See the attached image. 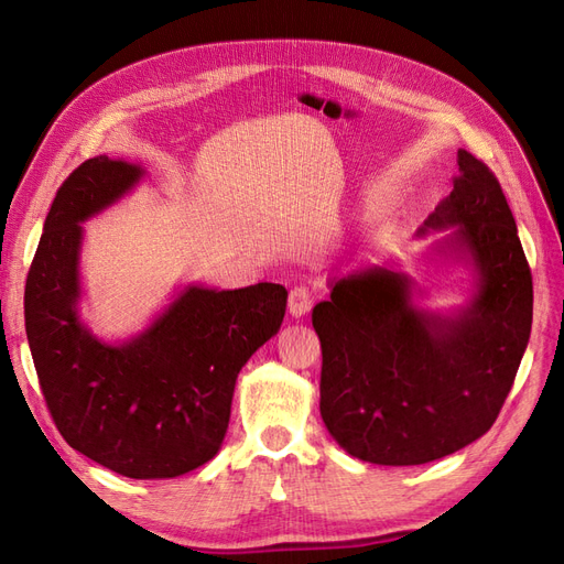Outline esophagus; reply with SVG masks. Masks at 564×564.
Wrapping results in <instances>:
<instances>
[{
    "label": "esophagus",
    "mask_w": 564,
    "mask_h": 564,
    "mask_svg": "<svg viewBox=\"0 0 564 564\" xmlns=\"http://www.w3.org/2000/svg\"><path fill=\"white\" fill-rule=\"evenodd\" d=\"M311 305H313V292L305 284H299L292 289V292H289V313H292L294 317H301L308 313Z\"/></svg>",
    "instance_id": "1"
}]
</instances>
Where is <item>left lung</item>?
<instances>
[{
    "instance_id": "1",
    "label": "left lung",
    "mask_w": 564,
    "mask_h": 564,
    "mask_svg": "<svg viewBox=\"0 0 564 564\" xmlns=\"http://www.w3.org/2000/svg\"><path fill=\"white\" fill-rule=\"evenodd\" d=\"M454 228L480 292L458 317L416 311L409 280L373 268L338 280L313 308L319 336V414L348 454L419 466L464 449L497 421L532 332V270L491 169L458 150L454 191L425 218Z\"/></svg>"
}]
</instances>
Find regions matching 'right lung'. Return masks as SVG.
<instances>
[{
	"mask_svg": "<svg viewBox=\"0 0 564 564\" xmlns=\"http://www.w3.org/2000/svg\"><path fill=\"white\" fill-rule=\"evenodd\" d=\"M141 166L82 162L63 181L25 280V332L40 388L73 449L133 480L176 477L216 456L237 373L286 311V289L187 286L148 332L106 346L82 327L79 224L141 178Z\"/></svg>",
	"mask_w": 564,
	"mask_h": 564,
	"instance_id": "right-lung-1",
	"label": "right lung"
}]
</instances>
